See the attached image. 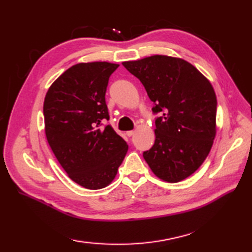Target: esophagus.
Listing matches in <instances>:
<instances>
[{"label":"esophagus","mask_w":252,"mask_h":252,"mask_svg":"<svg viewBox=\"0 0 252 252\" xmlns=\"http://www.w3.org/2000/svg\"><path fill=\"white\" fill-rule=\"evenodd\" d=\"M134 134H135V131H127V132H126V135L130 136V137L133 136Z\"/></svg>","instance_id":"obj_1"}]
</instances>
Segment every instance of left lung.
<instances>
[{"label": "left lung", "instance_id": "8db88e82", "mask_svg": "<svg viewBox=\"0 0 252 252\" xmlns=\"http://www.w3.org/2000/svg\"><path fill=\"white\" fill-rule=\"evenodd\" d=\"M122 65L155 104L153 147L143 153L159 179L176 183L205 161L216 136L217 96L211 83L181 58L154 55Z\"/></svg>", "mask_w": 252, "mask_h": 252}]
</instances>
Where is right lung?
I'll list each match as a JSON object with an SVG mask.
<instances>
[{
	"mask_svg": "<svg viewBox=\"0 0 252 252\" xmlns=\"http://www.w3.org/2000/svg\"><path fill=\"white\" fill-rule=\"evenodd\" d=\"M117 63H77L51 85L44 99L45 134L58 162L72 181L100 189L115 179L127 152L109 120L105 94Z\"/></svg>",
	"mask_w": 252,
	"mask_h": 252,
	"instance_id": "right-lung-1",
	"label": "right lung"
}]
</instances>
